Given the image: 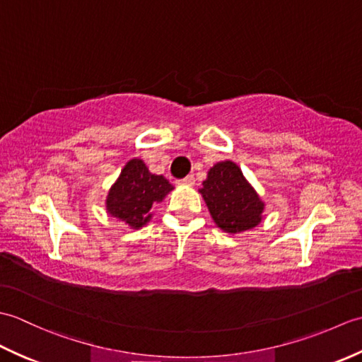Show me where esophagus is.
I'll return each instance as SVG.
<instances>
[{
	"mask_svg": "<svg viewBox=\"0 0 362 362\" xmlns=\"http://www.w3.org/2000/svg\"><path fill=\"white\" fill-rule=\"evenodd\" d=\"M194 183H196V179L193 175H187L185 179L180 180V185H185V187H193Z\"/></svg>",
	"mask_w": 362,
	"mask_h": 362,
	"instance_id": "obj_1",
	"label": "esophagus"
}]
</instances>
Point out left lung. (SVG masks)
Listing matches in <instances>:
<instances>
[{"label":"left lung","mask_w":362,"mask_h":362,"mask_svg":"<svg viewBox=\"0 0 362 362\" xmlns=\"http://www.w3.org/2000/svg\"><path fill=\"white\" fill-rule=\"evenodd\" d=\"M199 193L209 206L213 222L224 233H244L263 221L266 204L232 160L214 163Z\"/></svg>","instance_id":"8db88e82"}]
</instances>
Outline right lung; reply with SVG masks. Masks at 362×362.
Segmentation results:
<instances>
[{
  "mask_svg": "<svg viewBox=\"0 0 362 362\" xmlns=\"http://www.w3.org/2000/svg\"><path fill=\"white\" fill-rule=\"evenodd\" d=\"M173 189L171 183L163 175L152 174L141 158H130L107 193L105 210L127 228L138 230L148 224L153 209Z\"/></svg>",
  "mask_w": 362,
  "mask_h": 362,
  "instance_id": "1",
  "label": "right lung"
}]
</instances>
